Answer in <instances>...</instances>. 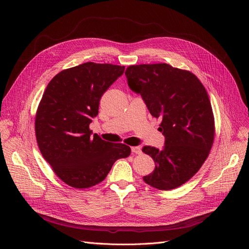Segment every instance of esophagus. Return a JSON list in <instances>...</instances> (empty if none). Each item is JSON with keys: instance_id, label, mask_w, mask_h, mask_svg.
Listing matches in <instances>:
<instances>
[{"instance_id": "esophagus-1", "label": "esophagus", "mask_w": 249, "mask_h": 249, "mask_svg": "<svg viewBox=\"0 0 249 249\" xmlns=\"http://www.w3.org/2000/svg\"><path fill=\"white\" fill-rule=\"evenodd\" d=\"M131 150L133 153H136V154H140L142 152L140 146H133V147H131Z\"/></svg>"}]
</instances>
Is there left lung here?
Wrapping results in <instances>:
<instances>
[{"mask_svg":"<svg viewBox=\"0 0 249 249\" xmlns=\"http://www.w3.org/2000/svg\"><path fill=\"white\" fill-rule=\"evenodd\" d=\"M125 74L150 114L161 119L159 130L165 138L162 149L142 148L155 162L143 180L162 191L184 185L203 165L214 141V116L206 89L191 71L167 63L130 65Z\"/></svg>","mask_w":249,"mask_h":249,"instance_id":"8db88e82","label":"left lung"}]
</instances>
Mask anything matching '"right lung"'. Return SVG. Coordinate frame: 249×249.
Returning a JSON list of instances; mask_svg holds the SVG:
<instances>
[{
	"label": "right lung",
	"instance_id": "1",
	"mask_svg": "<svg viewBox=\"0 0 249 249\" xmlns=\"http://www.w3.org/2000/svg\"><path fill=\"white\" fill-rule=\"evenodd\" d=\"M125 67L86 62L57 73L46 87L35 117V134L44 160L65 184L88 189L105 179L131 149L91 135L101 97Z\"/></svg>",
	"mask_w": 249,
	"mask_h": 249
}]
</instances>
